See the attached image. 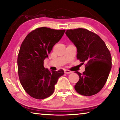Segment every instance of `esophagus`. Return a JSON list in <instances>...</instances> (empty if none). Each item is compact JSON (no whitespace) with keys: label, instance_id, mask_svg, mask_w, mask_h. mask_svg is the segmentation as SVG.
<instances>
[{"label":"esophagus","instance_id":"esophagus-1","mask_svg":"<svg viewBox=\"0 0 120 120\" xmlns=\"http://www.w3.org/2000/svg\"><path fill=\"white\" fill-rule=\"evenodd\" d=\"M64 72L65 74H70V73H71L72 71H71L70 70H67V69H65L64 70Z\"/></svg>","mask_w":120,"mask_h":120}]
</instances>
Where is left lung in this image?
Here are the masks:
<instances>
[{"label":"left lung","mask_w":120,"mask_h":120,"mask_svg":"<svg viewBox=\"0 0 120 120\" xmlns=\"http://www.w3.org/2000/svg\"><path fill=\"white\" fill-rule=\"evenodd\" d=\"M66 34L76 46L77 59L82 64L86 62L82 74L75 72L79 77L75 90L84 96L96 94L104 87L111 69L110 52L97 34L85 28L67 30Z\"/></svg>","instance_id":"obj_1"}]
</instances>
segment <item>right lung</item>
<instances>
[{
	"instance_id": "obj_1",
	"label": "right lung",
	"mask_w": 120,
	"mask_h": 120,
	"mask_svg": "<svg viewBox=\"0 0 120 120\" xmlns=\"http://www.w3.org/2000/svg\"><path fill=\"white\" fill-rule=\"evenodd\" d=\"M65 31L39 27L28 33L22 42L17 58L18 73L22 87L33 98L50 96L59 78L64 74L62 69L51 72L43 64Z\"/></svg>"
}]
</instances>
